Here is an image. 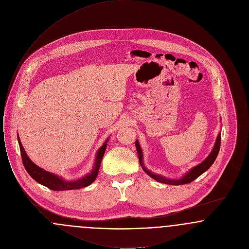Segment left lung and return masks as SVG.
Instances as JSON below:
<instances>
[{
  "mask_svg": "<svg viewBox=\"0 0 249 249\" xmlns=\"http://www.w3.org/2000/svg\"><path fill=\"white\" fill-rule=\"evenodd\" d=\"M220 141H221V132L219 131V133L217 134L216 140L213 144V149L211 151V153L208 155V157L201 162L198 165L194 166L193 168H191L190 171H188V173H186L183 177L179 179H170V178H165L163 176H160L159 174H154L151 171L147 170V168L143 164V157H142V151L140 143L138 142V140L135 141V146H136V150H137V154L139 158V161L140 164L142 168V170L144 171L145 174H147L151 178L155 179L156 181L162 183V184H167V185H174V186H178V185H185V184H189L190 182H192L193 180H195L196 178H199L201 175H202L205 171H207L211 165L213 164V161L215 160L219 149H220Z\"/></svg>",
  "mask_w": 249,
  "mask_h": 249,
  "instance_id": "left-lung-1",
  "label": "left lung"
}]
</instances>
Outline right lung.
Masks as SVG:
<instances>
[{
  "label": "right lung",
  "instance_id": "1",
  "mask_svg": "<svg viewBox=\"0 0 249 249\" xmlns=\"http://www.w3.org/2000/svg\"><path fill=\"white\" fill-rule=\"evenodd\" d=\"M18 141L20 148V154L22 158L23 165L28 172V174L31 176V178L35 179L36 182L39 184L48 188L49 190H57V191H63V190H79L82 188H86L92 184L97 178L100 170L101 162L103 160V157L107 149V142L109 141V136L107 138L106 142L98 149L96 157H95L94 164L92 167V170L88 173L86 176L82 178H77L75 180H66L58 175H55L53 173H50L46 171L39 166L34 163L31 159L26 154V151L24 149L23 145L20 142L19 136L18 134Z\"/></svg>",
  "mask_w": 249,
  "mask_h": 249
}]
</instances>
